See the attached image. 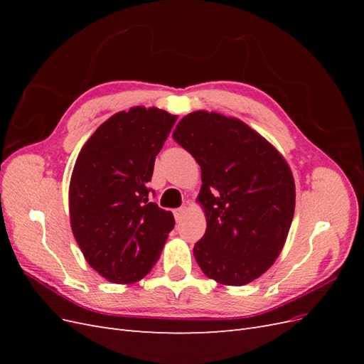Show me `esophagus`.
I'll return each instance as SVG.
<instances>
[{
	"label": "esophagus",
	"mask_w": 364,
	"mask_h": 364,
	"mask_svg": "<svg viewBox=\"0 0 364 364\" xmlns=\"http://www.w3.org/2000/svg\"><path fill=\"white\" fill-rule=\"evenodd\" d=\"M185 214H186V208H185V206L174 209V218H176V222H182Z\"/></svg>",
	"instance_id": "1"
}]
</instances>
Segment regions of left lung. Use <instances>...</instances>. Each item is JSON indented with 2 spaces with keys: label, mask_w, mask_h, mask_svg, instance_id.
Instances as JSON below:
<instances>
[{
  "label": "left lung",
  "mask_w": 364,
  "mask_h": 364,
  "mask_svg": "<svg viewBox=\"0 0 364 364\" xmlns=\"http://www.w3.org/2000/svg\"><path fill=\"white\" fill-rule=\"evenodd\" d=\"M173 139L200 165L197 197L206 232L194 257L208 278L245 285L267 272L287 240L294 179L287 161L243 121L217 112L185 115Z\"/></svg>",
  "instance_id": "left-lung-1"
}]
</instances>
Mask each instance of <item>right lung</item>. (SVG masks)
<instances>
[{"label":"right lung","instance_id":"obj_1","mask_svg":"<svg viewBox=\"0 0 364 364\" xmlns=\"http://www.w3.org/2000/svg\"><path fill=\"white\" fill-rule=\"evenodd\" d=\"M178 117L136 106L98 127L70 182L74 238L90 266L114 284H134L159 259L174 217L149 200L153 167Z\"/></svg>","mask_w":364,"mask_h":364}]
</instances>
